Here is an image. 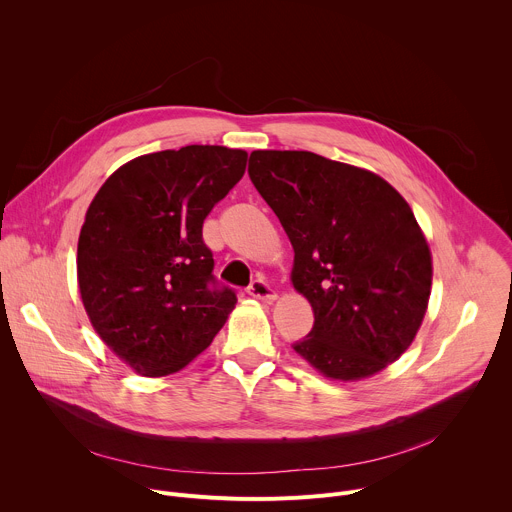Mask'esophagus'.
I'll return each instance as SVG.
<instances>
[{"instance_id": "34e87169", "label": "esophagus", "mask_w": 512, "mask_h": 512, "mask_svg": "<svg viewBox=\"0 0 512 512\" xmlns=\"http://www.w3.org/2000/svg\"><path fill=\"white\" fill-rule=\"evenodd\" d=\"M249 296H253L255 300H261V302H267V304H271V302H275L277 300V294L275 291L263 281V279H255L251 285H249Z\"/></svg>"}]
</instances>
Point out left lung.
<instances>
[{"instance_id":"1","label":"left lung","mask_w":512,"mask_h":512,"mask_svg":"<svg viewBox=\"0 0 512 512\" xmlns=\"http://www.w3.org/2000/svg\"><path fill=\"white\" fill-rule=\"evenodd\" d=\"M249 176L294 247L291 283L314 312L294 350L334 381L387 369L431 294V251L407 200L375 172L312 152L257 150Z\"/></svg>"}]
</instances>
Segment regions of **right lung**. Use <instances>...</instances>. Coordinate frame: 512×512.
<instances>
[{
	"label": "right lung",
	"instance_id": "1",
	"mask_svg": "<svg viewBox=\"0 0 512 512\" xmlns=\"http://www.w3.org/2000/svg\"><path fill=\"white\" fill-rule=\"evenodd\" d=\"M247 152L186 145L117 168L79 235L77 279L99 338L141 377L182 371L235 310L214 289L204 218L243 178Z\"/></svg>",
	"mask_w": 512,
	"mask_h": 512
}]
</instances>
